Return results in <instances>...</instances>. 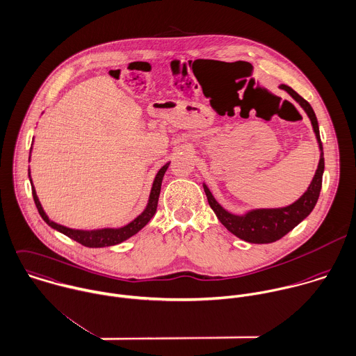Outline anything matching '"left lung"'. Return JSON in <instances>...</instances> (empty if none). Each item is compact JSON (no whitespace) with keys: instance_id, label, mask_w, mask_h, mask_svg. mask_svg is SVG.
Masks as SVG:
<instances>
[{"instance_id":"8db88e82","label":"left lung","mask_w":356,"mask_h":356,"mask_svg":"<svg viewBox=\"0 0 356 356\" xmlns=\"http://www.w3.org/2000/svg\"><path fill=\"white\" fill-rule=\"evenodd\" d=\"M282 90L287 91L300 105L301 108L307 112L308 118L312 122L318 143H319V149H321V160L318 164V170L315 172V177L308 188V191L293 204L287 206V207H282V209H261V210H252L250 213H247L245 216H234L231 213H228L227 210H224L218 202L214 199V196L211 195L210 189L204 186V192L209 200L210 207L213 209V211L216 213V216L218 217V220L221 221V224L229 231L232 232L235 236L248 241V243H257V244H264V243H273L279 238L287 235L291 229H294L302 220H305L311 211L314 210L318 199H319V193L322 189V177H323V171H325V157H323V146H322V140H321V135H319V125H318V120L315 116V112L312 109V106L302 98L300 97L293 88H290L289 86L282 84L280 86Z\"/></svg>"}]
</instances>
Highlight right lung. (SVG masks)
I'll return each instance as SVG.
<instances>
[{
    "mask_svg": "<svg viewBox=\"0 0 356 356\" xmlns=\"http://www.w3.org/2000/svg\"><path fill=\"white\" fill-rule=\"evenodd\" d=\"M170 163L164 164L156 178H154V182H153V186H152V192H150V197H149V203L145 209V211L136 217L132 222H129L128 225L119 228V229H98V231H77V229H70V228H66L63 225H59L56 222H52L48 216L44 213L41 204H40V200L37 197V193H35V189L34 186H31V193H33V199H34V203H35V207L41 216V218L54 229L59 231L60 234L66 235L76 241H79L80 244L86 245V247H108V245H115V244H119L121 241L127 240L128 237L134 236L135 234H138L150 220L152 217L154 216L156 210H157V202H159V196H160V189H161V181H163V177H164V172L167 171ZM31 182V179H30Z\"/></svg>",
    "mask_w": 356,
    "mask_h": 356,
    "instance_id": "1",
    "label": "right lung"
}]
</instances>
